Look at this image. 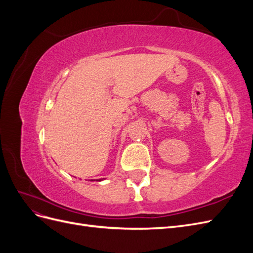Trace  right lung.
<instances>
[{
    "label": "right lung",
    "instance_id": "1",
    "mask_svg": "<svg viewBox=\"0 0 253 253\" xmlns=\"http://www.w3.org/2000/svg\"><path fill=\"white\" fill-rule=\"evenodd\" d=\"M90 180H93V179H90ZM97 181H101V179H99V180L97 179Z\"/></svg>",
    "mask_w": 253,
    "mask_h": 253
}]
</instances>
